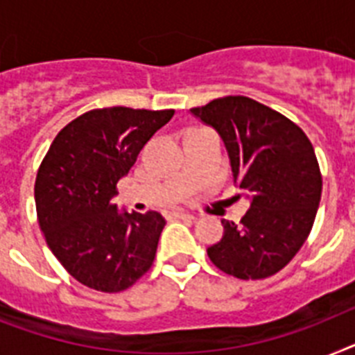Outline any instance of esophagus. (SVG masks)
Instances as JSON below:
<instances>
[{
	"label": "esophagus",
	"mask_w": 355,
	"mask_h": 355,
	"mask_svg": "<svg viewBox=\"0 0 355 355\" xmlns=\"http://www.w3.org/2000/svg\"><path fill=\"white\" fill-rule=\"evenodd\" d=\"M171 216H172V218H174V219H196L194 214L184 212V210H174V212H172Z\"/></svg>",
	"instance_id": "esophagus-1"
}]
</instances>
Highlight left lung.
Returning a JSON list of instances; mask_svg holds the SVG:
<instances>
[{"instance_id":"left-lung-1","label":"left lung","mask_w":355,"mask_h":355,"mask_svg":"<svg viewBox=\"0 0 355 355\" xmlns=\"http://www.w3.org/2000/svg\"><path fill=\"white\" fill-rule=\"evenodd\" d=\"M190 114L223 139L234 183L250 201L241 223L223 219L221 241L207 248L210 261L239 279L276 274L303 247L318 214L323 181L314 146L295 123L245 96Z\"/></svg>"}]
</instances>
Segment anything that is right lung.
<instances>
[{
    "instance_id": "right-lung-1",
    "label": "right lung",
    "mask_w": 355,
    "mask_h": 355,
    "mask_svg": "<svg viewBox=\"0 0 355 355\" xmlns=\"http://www.w3.org/2000/svg\"><path fill=\"white\" fill-rule=\"evenodd\" d=\"M174 110H90L55 136L37 171L34 198L41 232L81 285L121 292L150 268L165 227L159 212H127L116 184Z\"/></svg>"
}]
</instances>
